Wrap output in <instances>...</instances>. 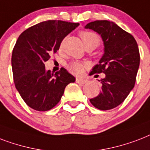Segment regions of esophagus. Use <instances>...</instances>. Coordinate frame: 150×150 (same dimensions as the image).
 Here are the masks:
<instances>
[{
  "mask_svg": "<svg viewBox=\"0 0 150 150\" xmlns=\"http://www.w3.org/2000/svg\"><path fill=\"white\" fill-rule=\"evenodd\" d=\"M76 83H82V84L87 83L88 82V80H85V79H83V78H76Z\"/></svg>",
  "mask_w": 150,
  "mask_h": 150,
  "instance_id": "1",
  "label": "esophagus"
}]
</instances>
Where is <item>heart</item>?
Instances as JSON below:
<instances>
[{
	"mask_svg": "<svg viewBox=\"0 0 150 150\" xmlns=\"http://www.w3.org/2000/svg\"><path fill=\"white\" fill-rule=\"evenodd\" d=\"M80 37H81L84 47L88 46V45H91V46H95L96 47L100 42V38L98 34H96L94 32H91V31H81L80 33ZM67 68L72 74H80L83 71V65L81 62H72L68 65Z\"/></svg>",
	"mask_w": 150,
	"mask_h": 150,
	"instance_id": "heart-1",
	"label": "heart"
}]
</instances>
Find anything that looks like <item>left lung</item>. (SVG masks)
Segmentation results:
<instances>
[{
	"label": "left lung",
	"instance_id": "8db88e82",
	"mask_svg": "<svg viewBox=\"0 0 150 150\" xmlns=\"http://www.w3.org/2000/svg\"><path fill=\"white\" fill-rule=\"evenodd\" d=\"M84 28L98 33L104 45V54L91 74L104 73L105 76L100 81L101 92L90 102L98 110H111L121 104L134 88L140 62L139 47L134 37L113 22L97 20Z\"/></svg>",
	"mask_w": 150,
	"mask_h": 150
}]
</instances>
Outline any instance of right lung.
Returning a JSON list of instances; mask_svg holds the SVG:
<instances>
[{"instance_id":"add662e5","label":"right lung","mask_w":150,"mask_h":150,"mask_svg":"<svg viewBox=\"0 0 150 150\" xmlns=\"http://www.w3.org/2000/svg\"><path fill=\"white\" fill-rule=\"evenodd\" d=\"M78 25L47 20L31 26L18 37L11 56L14 82L22 98L33 110L47 111L54 107L67 84L75 82V77L65 68L54 74L46 70L45 62Z\"/></svg>"}]
</instances>
